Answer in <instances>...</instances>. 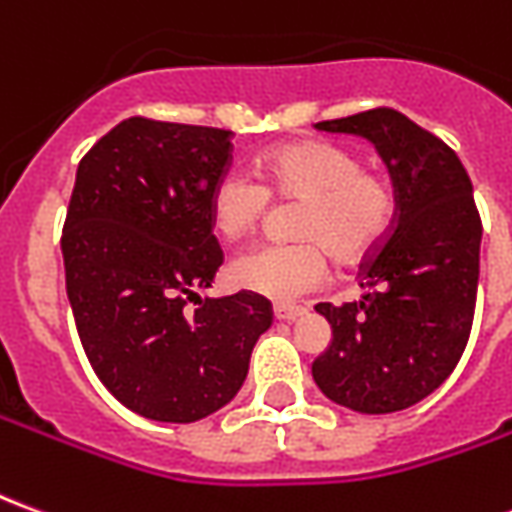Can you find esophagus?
<instances>
[{
  "label": "esophagus",
  "mask_w": 512,
  "mask_h": 512,
  "mask_svg": "<svg viewBox=\"0 0 512 512\" xmlns=\"http://www.w3.org/2000/svg\"><path fill=\"white\" fill-rule=\"evenodd\" d=\"M304 315V307H296V304H274V318L277 321H296Z\"/></svg>",
  "instance_id": "esophagus-1"
}]
</instances>
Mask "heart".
Listing matches in <instances>:
<instances>
[{"label":"heart","mask_w":512,"mask_h":512,"mask_svg":"<svg viewBox=\"0 0 512 512\" xmlns=\"http://www.w3.org/2000/svg\"><path fill=\"white\" fill-rule=\"evenodd\" d=\"M268 200L301 202L293 230L301 241L257 244L235 257L238 288L293 301L321 288L329 255L345 266L373 257L392 235L400 211L397 189L378 169L362 167L354 150L304 139L271 150L257 164V180L230 169L213 183L208 213L224 238H244L263 222Z\"/></svg>","instance_id":"b5f03b06"}]
</instances>
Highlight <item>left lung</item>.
<instances>
[{"instance_id": "1", "label": "left lung", "mask_w": 512, "mask_h": 512, "mask_svg": "<svg viewBox=\"0 0 512 512\" xmlns=\"http://www.w3.org/2000/svg\"><path fill=\"white\" fill-rule=\"evenodd\" d=\"M315 128L370 139L400 211L386 244L362 260V301L315 304L332 323V345L312 378L351 411H403L450 376L469 343L483 238L472 180L450 145L389 106Z\"/></svg>"}]
</instances>
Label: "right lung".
I'll return each mask as SVG.
<instances>
[{"instance_id":"1","label":"right lung","mask_w":512,"mask_h":512,"mask_svg":"<svg viewBox=\"0 0 512 512\" xmlns=\"http://www.w3.org/2000/svg\"><path fill=\"white\" fill-rule=\"evenodd\" d=\"M230 136L128 117L76 169L62 227L76 332L101 384L158 422H197L227 406L274 321L271 301L249 290L194 296L224 263L208 200L233 161Z\"/></svg>"}]
</instances>
